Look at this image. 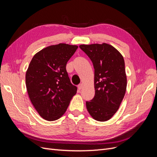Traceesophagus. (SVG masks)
I'll use <instances>...</instances> for the list:
<instances>
[{"label": "esophagus", "instance_id": "34e87169", "mask_svg": "<svg viewBox=\"0 0 157 157\" xmlns=\"http://www.w3.org/2000/svg\"><path fill=\"white\" fill-rule=\"evenodd\" d=\"M82 86H83L82 84H78V90H81V89L82 88Z\"/></svg>", "mask_w": 157, "mask_h": 157}]
</instances>
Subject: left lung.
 Listing matches in <instances>:
<instances>
[{"label": "left lung", "mask_w": 157, "mask_h": 157, "mask_svg": "<svg viewBox=\"0 0 157 157\" xmlns=\"http://www.w3.org/2000/svg\"><path fill=\"white\" fill-rule=\"evenodd\" d=\"M94 68L95 95L86 108L95 120L107 121L115 115L125 95L127 80L124 60L113 46L103 43L80 45Z\"/></svg>", "instance_id": "obj_1"}]
</instances>
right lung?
<instances>
[{
  "instance_id": "obj_1",
  "label": "right lung",
  "mask_w": 157,
  "mask_h": 157,
  "mask_svg": "<svg viewBox=\"0 0 157 157\" xmlns=\"http://www.w3.org/2000/svg\"><path fill=\"white\" fill-rule=\"evenodd\" d=\"M77 48L63 43L50 46L31 61L25 75L27 90L33 106L46 121L62 116L77 93V87L71 82L66 65Z\"/></svg>"
}]
</instances>
